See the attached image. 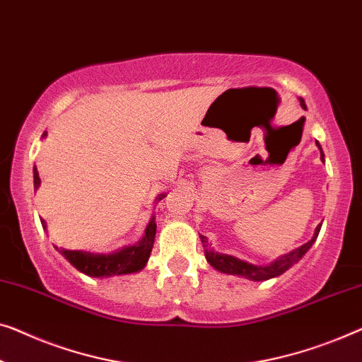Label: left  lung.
Here are the masks:
<instances>
[{"instance_id":"left-lung-1","label":"left lung","mask_w":362,"mask_h":362,"mask_svg":"<svg viewBox=\"0 0 362 362\" xmlns=\"http://www.w3.org/2000/svg\"><path fill=\"white\" fill-rule=\"evenodd\" d=\"M298 101H300V106L305 109V103H303V99L298 98ZM317 146H318V150H320L322 161H325V155L322 151L320 144L317 142ZM320 228H322V225H318L312 240H308L307 243H303L302 246H298V248L292 250L291 253L279 256L276 261H272V263L266 264V266L248 263V261H243V259L237 258V256H232L227 253H218V251L211 248V243H209L207 238L202 237V235H201V242L204 245V253H206L207 263L211 264L212 268H216L218 272H223V274L240 276V277H245V279H250V281H268V279H272V277L281 276L282 272H286L296 263H298V261L302 259V256L312 248L313 243H315L318 233H320Z\"/></svg>"}]
</instances>
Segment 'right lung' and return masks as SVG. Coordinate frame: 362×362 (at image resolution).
<instances>
[{"mask_svg":"<svg viewBox=\"0 0 362 362\" xmlns=\"http://www.w3.org/2000/svg\"><path fill=\"white\" fill-rule=\"evenodd\" d=\"M47 132L42 134V139H45ZM40 177L37 168H34V189H39ZM166 194H160L156 201H161ZM42 227L47 228L45 220L42 218ZM156 233V222L155 217L146 225L145 235L140 242L135 245L124 246L112 253H91V251L83 250H65L55 246L62 255L65 256L66 261H70L71 266L83 272V274L91 277H111V276H122V274H132V272H139L145 268L146 261L150 258L151 248H153Z\"/></svg>","mask_w":362,"mask_h":362,"instance_id":"obj_1","label":"right lung"}]
</instances>
